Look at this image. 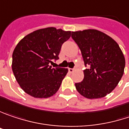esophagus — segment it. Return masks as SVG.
<instances>
[{
  "instance_id": "34e87169",
  "label": "esophagus",
  "mask_w": 129,
  "mask_h": 129,
  "mask_svg": "<svg viewBox=\"0 0 129 129\" xmlns=\"http://www.w3.org/2000/svg\"><path fill=\"white\" fill-rule=\"evenodd\" d=\"M68 71L70 73H73L74 71V69L73 68H68Z\"/></svg>"
}]
</instances>
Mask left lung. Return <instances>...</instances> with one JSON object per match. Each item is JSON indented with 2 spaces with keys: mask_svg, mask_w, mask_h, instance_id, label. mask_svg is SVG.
<instances>
[{
  "mask_svg": "<svg viewBox=\"0 0 129 129\" xmlns=\"http://www.w3.org/2000/svg\"><path fill=\"white\" fill-rule=\"evenodd\" d=\"M85 67L82 82L76 83L77 91L88 99L105 96L117 87L124 73L125 57L118 44L96 29L72 32Z\"/></svg>",
  "mask_w": 129,
  "mask_h": 129,
  "instance_id": "1",
  "label": "left lung"
}]
</instances>
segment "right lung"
<instances>
[{
  "mask_svg": "<svg viewBox=\"0 0 129 129\" xmlns=\"http://www.w3.org/2000/svg\"><path fill=\"white\" fill-rule=\"evenodd\" d=\"M71 36V31L47 27L18 42L12 53V69L25 93L35 98H48L58 91L68 70L49 64L58 58L62 44Z\"/></svg>",
  "mask_w": 129,
  "mask_h": 129,
  "instance_id": "1",
  "label": "right lung"
}]
</instances>
